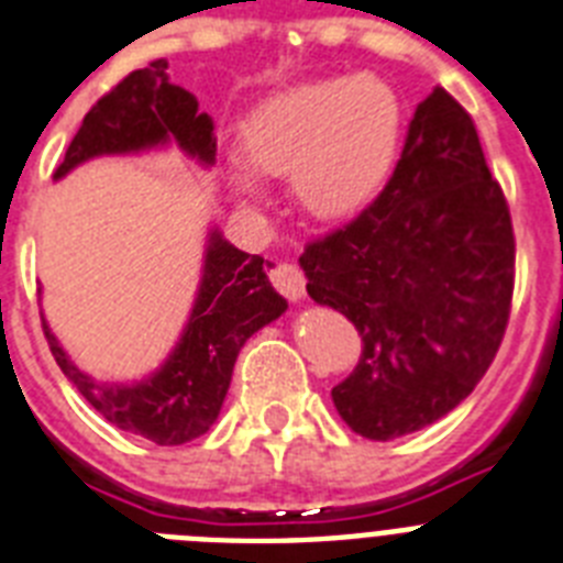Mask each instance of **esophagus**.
Masks as SVG:
<instances>
[{
  "mask_svg": "<svg viewBox=\"0 0 563 563\" xmlns=\"http://www.w3.org/2000/svg\"><path fill=\"white\" fill-rule=\"evenodd\" d=\"M272 280L274 286L283 291V295L289 297L291 303H300L306 297V280H303V272L291 263H280V266L272 272Z\"/></svg>",
  "mask_w": 563,
  "mask_h": 563,
  "instance_id": "esophagus-1",
  "label": "esophagus"
}]
</instances>
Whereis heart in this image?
Returning a JSON list of instances; mask_svg holds the SVG:
<instances>
[{
  "instance_id": "obj_1",
  "label": "heart",
  "mask_w": 563,
  "mask_h": 563,
  "mask_svg": "<svg viewBox=\"0 0 563 563\" xmlns=\"http://www.w3.org/2000/svg\"><path fill=\"white\" fill-rule=\"evenodd\" d=\"M401 147V100L373 75L291 86L260 103L242 126V161L228 164L236 199L260 205L263 178H291L297 202L318 219L367 208L390 178Z\"/></svg>"
}]
</instances>
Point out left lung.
<instances>
[{"mask_svg": "<svg viewBox=\"0 0 563 563\" xmlns=\"http://www.w3.org/2000/svg\"><path fill=\"white\" fill-rule=\"evenodd\" d=\"M306 291L355 323L358 367L332 390L355 433L422 431L486 376L509 321L515 236L477 130L445 89L413 112L376 202L306 245Z\"/></svg>", "mask_w": 563, "mask_h": 563, "instance_id": "left-lung-1", "label": "left lung"}]
</instances>
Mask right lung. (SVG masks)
<instances>
[{
	"instance_id": "add662e5",
	"label": "right lung",
	"mask_w": 563,
	"mask_h": 563,
	"mask_svg": "<svg viewBox=\"0 0 563 563\" xmlns=\"http://www.w3.org/2000/svg\"><path fill=\"white\" fill-rule=\"evenodd\" d=\"M170 147L202 170L217 164L213 121L199 112V100L190 91L170 84L167 59H155L123 77L89 109L54 181L100 155H144ZM268 268L274 263L245 254L210 225L194 306L176 346L153 373L135 382H100L84 373L43 318L45 338L59 369L107 422L153 445H185L217 422L242 344L289 309L286 297L274 291Z\"/></svg>"
}]
</instances>
